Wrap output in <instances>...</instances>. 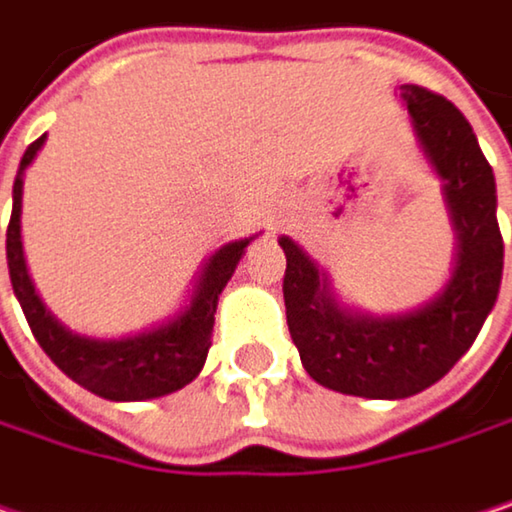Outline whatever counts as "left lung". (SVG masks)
Here are the masks:
<instances>
[{
  "label": "left lung",
  "mask_w": 512,
  "mask_h": 512,
  "mask_svg": "<svg viewBox=\"0 0 512 512\" xmlns=\"http://www.w3.org/2000/svg\"><path fill=\"white\" fill-rule=\"evenodd\" d=\"M399 98L417 151L441 181L456 238L447 283L405 313L376 316L346 304L328 271L280 235L286 322L304 370L328 390L364 399H405L441 382L477 340L504 271L495 175L471 125L447 98L420 86H399Z\"/></svg>",
  "instance_id": "obj_1"
}]
</instances>
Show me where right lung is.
Instances as JSON below:
<instances>
[{"mask_svg":"<svg viewBox=\"0 0 512 512\" xmlns=\"http://www.w3.org/2000/svg\"><path fill=\"white\" fill-rule=\"evenodd\" d=\"M47 133L35 139L17 169L14 178V208L8 223V271L14 295L26 313V322L38 340V346L50 355V361L77 384L92 390L95 396H104L110 402H142L157 399L166 393L181 390L190 384L205 367L208 349H211V331H214V313L220 292L232 280L244 250L259 238H238L223 247H217L205 265L199 268V277L193 283V292L187 295V304L136 334L125 337H86L71 328H65L41 301L35 292V283L26 268L23 253V232H20V214H23V181L26 169L44 148Z\"/></svg>","mask_w":512,"mask_h":512,"instance_id":"obj_1","label":"right lung"}]
</instances>
